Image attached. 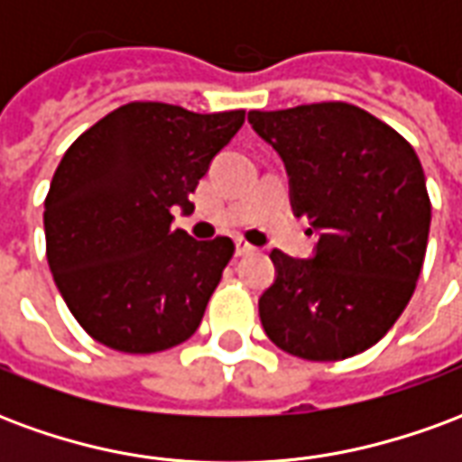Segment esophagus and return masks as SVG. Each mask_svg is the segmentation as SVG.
Here are the masks:
<instances>
[{"label":"esophagus","instance_id":"1","mask_svg":"<svg viewBox=\"0 0 462 462\" xmlns=\"http://www.w3.org/2000/svg\"><path fill=\"white\" fill-rule=\"evenodd\" d=\"M250 252H254V247H252L250 242H245L240 237V240H235V254L237 257H245V254H250Z\"/></svg>","mask_w":462,"mask_h":462}]
</instances>
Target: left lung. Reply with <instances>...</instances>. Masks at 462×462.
I'll list each match as a JSON object with an SVG mask.
<instances>
[{
  "label": "left lung",
  "instance_id": "1",
  "mask_svg": "<svg viewBox=\"0 0 462 462\" xmlns=\"http://www.w3.org/2000/svg\"><path fill=\"white\" fill-rule=\"evenodd\" d=\"M247 121L282 158L291 210L319 237L307 260L270 254L262 327L291 356H356L396 324L423 267L430 200L416 151L339 101L250 111Z\"/></svg>",
  "mask_w": 462,
  "mask_h": 462
}]
</instances>
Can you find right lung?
<instances>
[{
	"label": "right lung",
	"instance_id": "right-lung-1",
	"mask_svg": "<svg viewBox=\"0 0 462 462\" xmlns=\"http://www.w3.org/2000/svg\"><path fill=\"white\" fill-rule=\"evenodd\" d=\"M245 111L125 104L64 152L44 202L46 260L66 307L104 346L152 354L198 331L235 245L172 230V208L235 138Z\"/></svg>",
	"mask_w": 462,
	"mask_h": 462
}]
</instances>
